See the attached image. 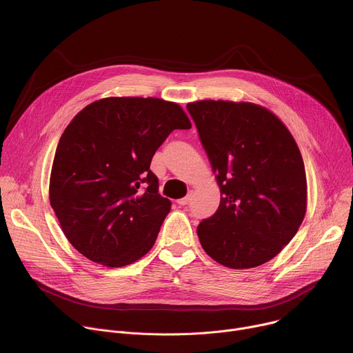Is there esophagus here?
Returning <instances> with one entry per match:
<instances>
[{
  "label": "esophagus",
  "mask_w": 353,
  "mask_h": 353,
  "mask_svg": "<svg viewBox=\"0 0 353 353\" xmlns=\"http://www.w3.org/2000/svg\"><path fill=\"white\" fill-rule=\"evenodd\" d=\"M190 203V196H184L181 199H177V204L179 205H187Z\"/></svg>",
  "instance_id": "1"
}]
</instances>
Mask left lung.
I'll return each mask as SVG.
<instances>
[{
    "instance_id": "1",
    "label": "left lung",
    "mask_w": 353,
    "mask_h": 353,
    "mask_svg": "<svg viewBox=\"0 0 353 353\" xmlns=\"http://www.w3.org/2000/svg\"><path fill=\"white\" fill-rule=\"evenodd\" d=\"M187 109L222 194L218 211L196 228L201 245L233 270L272 260L307 208L305 163L294 138L256 103L199 100Z\"/></svg>"
}]
</instances>
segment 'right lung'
Listing matches in <instances>:
<instances>
[{"label": "right lung", "instance_id": "1", "mask_svg": "<svg viewBox=\"0 0 353 353\" xmlns=\"http://www.w3.org/2000/svg\"><path fill=\"white\" fill-rule=\"evenodd\" d=\"M191 123L174 102L105 97L64 130L50 174V205L68 241L93 263L119 268L152 248L170 211L150 172L157 149Z\"/></svg>", "mask_w": 353, "mask_h": 353}]
</instances>
